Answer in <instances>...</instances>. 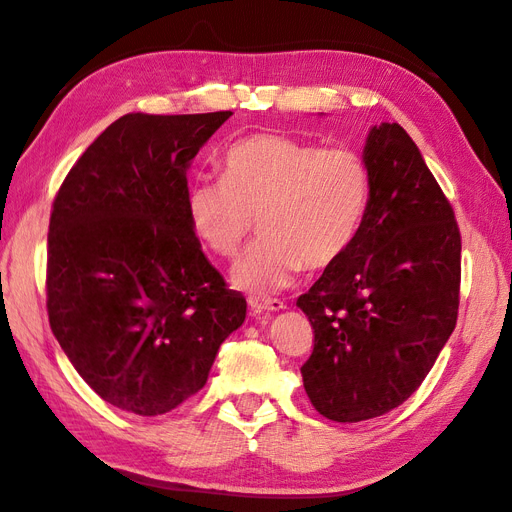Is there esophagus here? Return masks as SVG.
<instances>
[{"instance_id":"esophagus-1","label":"esophagus","mask_w":512,"mask_h":512,"mask_svg":"<svg viewBox=\"0 0 512 512\" xmlns=\"http://www.w3.org/2000/svg\"><path fill=\"white\" fill-rule=\"evenodd\" d=\"M286 305L280 299H250L252 314H269V312H280Z\"/></svg>"}]
</instances>
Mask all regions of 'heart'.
Returning <instances> with one entry per match:
<instances>
[{"label":"heart","mask_w":512,"mask_h":512,"mask_svg":"<svg viewBox=\"0 0 512 512\" xmlns=\"http://www.w3.org/2000/svg\"><path fill=\"white\" fill-rule=\"evenodd\" d=\"M371 198L361 153L284 134H252L224 153V177L188 190L192 228L209 250L235 256L260 215L262 237L232 269L258 297L288 288L307 269L331 267L356 239Z\"/></svg>","instance_id":"1"}]
</instances>
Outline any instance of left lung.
I'll return each mask as SVG.
<instances>
[{
	"label": "left lung",
	"instance_id": "left-lung-1",
	"mask_svg": "<svg viewBox=\"0 0 512 512\" xmlns=\"http://www.w3.org/2000/svg\"><path fill=\"white\" fill-rule=\"evenodd\" d=\"M371 198L359 235L301 294L314 352L301 367L312 406L337 423L382 416L421 386L457 322L455 213L399 123L371 126Z\"/></svg>",
	"mask_w": 512,
	"mask_h": 512
}]
</instances>
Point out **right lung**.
<instances>
[{
  "mask_svg": "<svg viewBox=\"0 0 512 512\" xmlns=\"http://www.w3.org/2000/svg\"><path fill=\"white\" fill-rule=\"evenodd\" d=\"M230 111L130 113L76 160L49 224L46 307L106 404L158 416L203 389L247 303L200 250L188 168Z\"/></svg>",
  "mask_w": 512,
  "mask_h": 512,
  "instance_id": "obj_1",
  "label": "right lung"
}]
</instances>
